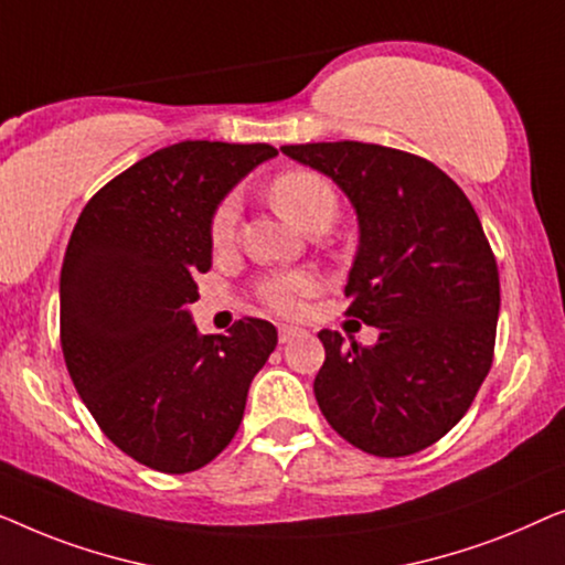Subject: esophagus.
Instances as JSON below:
<instances>
[{
  "label": "esophagus",
  "instance_id": "1",
  "mask_svg": "<svg viewBox=\"0 0 565 565\" xmlns=\"http://www.w3.org/2000/svg\"><path fill=\"white\" fill-rule=\"evenodd\" d=\"M299 328H291V324H281L279 328V343H289V340H294L299 335Z\"/></svg>",
  "mask_w": 565,
  "mask_h": 565
}]
</instances>
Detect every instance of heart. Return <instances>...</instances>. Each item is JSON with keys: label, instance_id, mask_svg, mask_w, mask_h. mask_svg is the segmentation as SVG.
I'll use <instances>...</instances> for the list:
<instances>
[{"label": "heart", "instance_id": "b5f03b06", "mask_svg": "<svg viewBox=\"0 0 565 565\" xmlns=\"http://www.w3.org/2000/svg\"><path fill=\"white\" fill-rule=\"evenodd\" d=\"M271 200L279 206L284 217H289L294 225L315 230L328 227L338 214V192L330 184L328 177L312 169H289L281 171L271 181ZM237 217L241 206L235 196H225L214 206L210 220V241L214 248H222L235 237ZM320 289L315 274L309 271H284L274 274L256 286V297L260 305L271 309L276 315H301L307 307V299Z\"/></svg>", "mask_w": 565, "mask_h": 565}]
</instances>
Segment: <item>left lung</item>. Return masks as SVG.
I'll use <instances>...</instances> for the list:
<instances>
[{
	"label": "left lung",
	"instance_id": "8db88e82",
	"mask_svg": "<svg viewBox=\"0 0 565 565\" xmlns=\"http://www.w3.org/2000/svg\"><path fill=\"white\" fill-rule=\"evenodd\" d=\"M328 173L359 212L345 315L373 345L320 330L315 396L340 438L379 458L430 448L476 399L494 361L499 271L473 204L423 156L376 142L284 146Z\"/></svg>",
	"mask_w": 565,
	"mask_h": 565
}]
</instances>
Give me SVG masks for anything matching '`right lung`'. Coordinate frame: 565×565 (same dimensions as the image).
Instances as JSON below:
<instances>
[{"instance_id": "1", "label": "right lung", "mask_w": 565, "mask_h": 565, "mask_svg": "<svg viewBox=\"0 0 565 565\" xmlns=\"http://www.w3.org/2000/svg\"><path fill=\"white\" fill-rule=\"evenodd\" d=\"M279 150L184 140L138 161L78 214L61 266V348L99 430L138 463L189 473L227 448L276 328L200 335L189 305L212 266L210 220Z\"/></svg>"}]
</instances>
